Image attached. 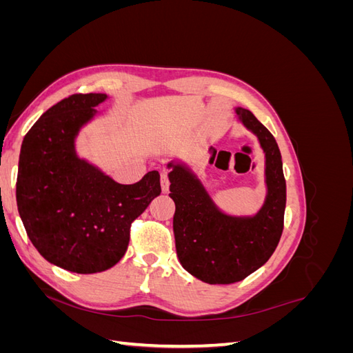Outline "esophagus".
Wrapping results in <instances>:
<instances>
[{
  "label": "esophagus",
  "instance_id": "34e87169",
  "mask_svg": "<svg viewBox=\"0 0 353 353\" xmlns=\"http://www.w3.org/2000/svg\"><path fill=\"white\" fill-rule=\"evenodd\" d=\"M160 184H162V190L163 193H168L169 191V176H168V172H162V175H160Z\"/></svg>",
  "mask_w": 353,
  "mask_h": 353
}]
</instances>
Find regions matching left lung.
I'll return each mask as SVG.
<instances>
[{
  "instance_id": "left-lung-1",
  "label": "left lung",
  "mask_w": 353,
  "mask_h": 353,
  "mask_svg": "<svg viewBox=\"0 0 353 353\" xmlns=\"http://www.w3.org/2000/svg\"><path fill=\"white\" fill-rule=\"evenodd\" d=\"M236 113L265 153L266 196L254 215L222 212L187 165L168 163L178 259L185 271L209 284L237 283L259 270L279 245L284 227L285 179L279 144L250 110L236 108Z\"/></svg>"
}]
</instances>
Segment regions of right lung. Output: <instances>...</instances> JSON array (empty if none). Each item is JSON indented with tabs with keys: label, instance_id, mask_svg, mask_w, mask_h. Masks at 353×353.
Instances as JSON below:
<instances>
[{
	"label": "right lung",
	"instance_id": "add662e5",
	"mask_svg": "<svg viewBox=\"0 0 353 353\" xmlns=\"http://www.w3.org/2000/svg\"><path fill=\"white\" fill-rule=\"evenodd\" d=\"M105 100V94L90 92L59 101L20 148L16 199L28 237L50 263L77 274L119 262L132 221L162 193L157 170L125 185L78 156L77 137Z\"/></svg>",
	"mask_w": 353,
	"mask_h": 353
}]
</instances>
